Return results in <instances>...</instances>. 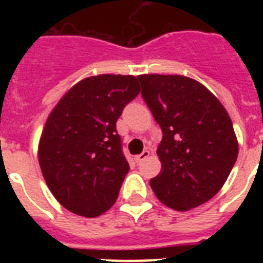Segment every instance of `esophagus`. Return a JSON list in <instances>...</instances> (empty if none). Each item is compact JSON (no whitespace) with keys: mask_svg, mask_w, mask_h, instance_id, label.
<instances>
[{"mask_svg":"<svg viewBox=\"0 0 263 263\" xmlns=\"http://www.w3.org/2000/svg\"><path fill=\"white\" fill-rule=\"evenodd\" d=\"M148 155H150V152H148V150H143V152L141 153V154H139V155H137V157L134 158V159H136L137 163H141V162H142V160H145L146 158L148 157Z\"/></svg>","mask_w":263,"mask_h":263,"instance_id":"esophagus-1","label":"esophagus"}]
</instances>
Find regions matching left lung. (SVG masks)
<instances>
[{"label": "left lung", "instance_id": "8db88e82", "mask_svg": "<svg viewBox=\"0 0 263 263\" xmlns=\"http://www.w3.org/2000/svg\"><path fill=\"white\" fill-rule=\"evenodd\" d=\"M162 129V168L150 180L155 196L175 211L212 199L231 174L238 142L228 111L201 83L182 75L137 76Z\"/></svg>", "mask_w": 263, "mask_h": 263}]
</instances>
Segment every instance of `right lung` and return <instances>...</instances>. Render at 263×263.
<instances>
[{"label":"right lung","instance_id":"right-lung-1","mask_svg":"<svg viewBox=\"0 0 263 263\" xmlns=\"http://www.w3.org/2000/svg\"><path fill=\"white\" fill-rule=\"evenodd\" d=\"M139 90L136 76H90L73 85L48 116L39 139V166L69 212L97 217L117 200L130 167L116 122Z\"/></svg>","mask_w":263,"mask_h":263}]
</instances>
